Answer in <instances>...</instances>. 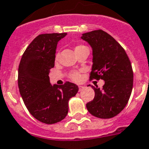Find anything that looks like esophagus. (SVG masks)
<instances>
[{"label":"esophagus","instance_id":"34e87169","mask_svg":"<svg viewBox=\"0 0 149 149\" xmlns=\"http://www.w3.org/2000/svg\"><path fill=\"white\" fill-rule=\"evenodd\" d=\"M83 89H84V86H79V91H82Z\"/></svg>","mask_w":149,"mask_h":149}]
</instances>
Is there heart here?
Wrapping results in <instances>:
<instances>
[{
  "instance_id": "heart-1",
  "label": "heart",
  "mask_w": 149,
  "mask_h": 149,
  "mask_svg": "<svg viewBox=\"0 0 149 149\" xmlns=\"http://www.w3.org/2000/svg\"><path fill=\"white\" fill-rule=\"evenodd\" d=\"M84 47V46L82 45H78L75 47V49H78L79 47ZM56 58H57V55L56 56ZM70 78L72 80L75 81V82H79L81 80V78H82V76H81V73L78 71H75V72H72L70 74Z\"/></svg>"
}]
</instances>
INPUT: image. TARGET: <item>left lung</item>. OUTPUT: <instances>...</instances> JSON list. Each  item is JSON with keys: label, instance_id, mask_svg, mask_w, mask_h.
<instances>
[{"label": "left lung", "instance_id": "left-lung-1", "mask_svg": "<svg viewBox=\"0 0 149 149\" xmlns=\"http://www.w3.org/2000/svg\"><path fill=\"white\" fill-rule=\"evenodd\" d=\"M81 38L93 49V64L89 78L105 81L102 89L92 86L95 97L86 104V108L97 118H112L123 111L131 95L133 86L131 62L123 47L102 30L83 33Z\"/></svg>", "mask_w": 149, "mask_h": 149}]
</instances>
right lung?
<instances>
[{
	"instance_id": "add662e5",
	"label": "right lung",
	"mask_w": 149,
	"mask_h": 149,
	"mask_svg": "<svg viewBox=\"0 0 149 149\" xmlns=\"http://www.w3.org/2000/svg\"><path fill=\"white\" fill-rule=\"evenodd\" d=\"M66 35H38L26 47L18 68V87L23 101L33 116L45 124L59 123L66 116L69 100L79 90L70 82L60 86L49 83L58 41Z\"/></svg>"
}]
</instances>
